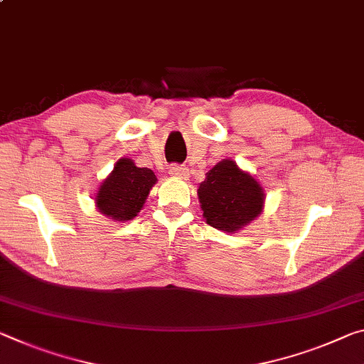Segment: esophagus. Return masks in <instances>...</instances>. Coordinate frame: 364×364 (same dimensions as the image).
I'll list each match as a JSON object with an SVG mask.
<instances>
[{"label": "esophagus", "mask_w": 364, "mask_h": 364, "mask_svg": "<svg viewBox=\"0 0 364 364\" xmlns=\"http://www.w3.org/2000/svg\"><path fill=\"white\" fill-rule=\"evenodd\" d=\"M170 175L171 176H176V178H181V180H186L189 176V170L186 166H181V165H171L170 166Z\"/></svg>", "instance_id": "34e87169"}]
</instances>
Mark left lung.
Masks as SVG:
<instances>
[{"label":"left lung","instance_id":"obj_1","mask_svg":"<svg viewBox=\"0 0 364 364\" xmlns=\"http://www.w3.org/2000/svg\"><path fill=\"white\" fill-rule=\"evenodd\" d=\"M198 198L204 220L225 233H236L261 215L265 193L251 173L223 159L205 173Z\"/></svg>","mask_w":364,"mask_h":364}]
</instances>
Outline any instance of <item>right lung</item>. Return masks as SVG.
<instances>
[{
    "label": "right lung",
    "mask_w": 364,
    "mask_h": 364,
    "mask_svg": "<svg viewBox=\"0 0 364 364\" xmlns=\"http://www.w3.org/2000/svg\"><path fill=\"white\" fill-rule=\"evenodd\" d=\"M157 183L151 168H139L128 157L119 159L95 193V207L113 222H128L139 215L149 193Z\"/></svg>",
    "instance_id": "right-lung-1"
}]
</instances>
